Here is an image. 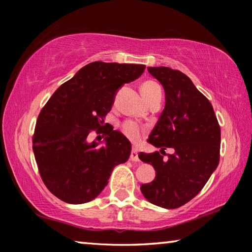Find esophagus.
<instances>
[{"label":"esophagus","mask_w":252,"mask_h":252,"mask_svg":"<svg viewBox=\"0 0 252 252\" xmlns=\"http://www.w3.org/2000/svg\"><path fill=\"white\" fill-rule=\"evenodd\" d=\"M130 160H131V161H134V162H139V161H140L139 157H138V150H136L135 148L132 149L131 155H130Z\"/></svg>","instance_id":"esophagus-1"}]
</instances>
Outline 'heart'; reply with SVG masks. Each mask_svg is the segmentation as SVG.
Listing matches in <instances>:
<instances>
[{
  "mask_svg": "<svg viewBox=\"0 0 252 252\" xmlns=\"http://www.w3.org/2000/svg\"><path fill=\"white\" fill-rule=\"evenodd\" d=\"M141 93L146 101L150 102L156 97L161 96V89L153 81H146L141 84ZM121 130L127 139H130L133 142H138L142 138L144 132H146V127L140 126L135 121L127 120L122 123Z\"/></svg>",
  "mask_w": 252,
  "mask_h": 252,
  "instance_id": "b5f03b06",
  "label": "heart"
}]
</instances>
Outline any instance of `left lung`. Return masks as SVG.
Here are the masks:
<instances>
[{
  "mask_svg": "<svg viewBox=\"0 0 252 252\" xmlns=\"http://www.w3.org/2000/svg\"><path fill=\"white\" fill-rule=\"evenodd\" d=\"M165 92V105L148 142L163 153L175 152L163 159L159 151L139 153L152 164L155 180L141 186L149 202L176 209L193 199L219 164L221 131L210 102L188 76L167 66L148 67Z\"/></svg>",
  "mask_w": 252,
  "mask_h": 252,
  "instance_id": "1",
  "label": "left lung"
}]
</instances>
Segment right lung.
Listing matches in <instances>:
<instances>
[{
	"label": "right lung",
	"instance_id": "add662e5",
	"mask_svg": "<svg viewBox=\"0 0 252 252\" xmlns=\"http://www.w3.org/2000/svg\"><path fill=\"white\" fill-rule=\"evenodd\" d=\"M144 69L143 64L89 63L46 102L37 117L33 152L42 180L55 197L72 204L91 201L108 185L114 167L129 159V140L102 125L119 89ZM93 129L106 135L104 145L87 141Z\"/></svg>",
	"mask_w": 252,
	"mask_h": 252
}]
</instances>
